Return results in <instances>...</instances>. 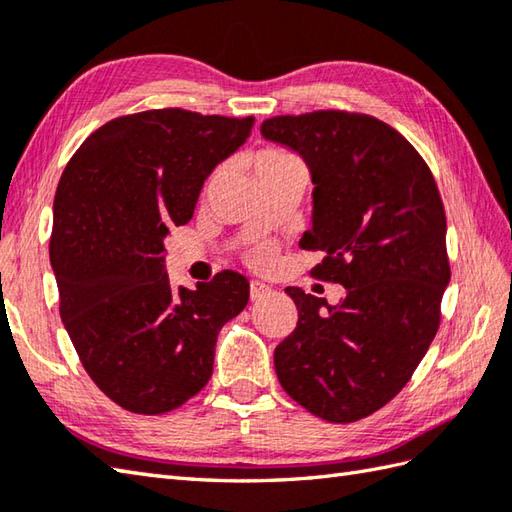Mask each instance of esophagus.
Instances as JSON below:
<instances>
[{
    "label": "esophagus",
    "mask_w": 512,
    "mask_h": 512,
    "mask_svg": "<svg viewBox=\"0 0 512 512\" xmlns=\"http://www.w3.org/2000/svg\"><path fill=\"white\" fill-rule=\"evenodd\" d=\"M270 292H273V290H270V286L262 284V281H250V299H253V301L268 297Z\"/></svg>",
    "instance_id": "1"
}]
</instances>
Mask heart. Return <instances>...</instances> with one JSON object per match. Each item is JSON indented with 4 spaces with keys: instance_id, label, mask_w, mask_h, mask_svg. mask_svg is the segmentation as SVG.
I'll use <instances>...</instances> for the list:
<instances>
[{
    "instance_id": "heart-1",
    "label": "heart",
    "mask_w": 512,
    "mask_h": 512,
    "mask_svg": "<svg viewBox=\"0 0 512 512\" xmlns=\"http://www.w3.org/2000/svg\"><path fill=\"white\" fill-rule=\"evenodd\" d=\"M295 165H299L297 158L292 156L290 151H286L284 147H262L259 151H255L253 160H250V169H253L255 182L273 176V173H277V171L295 167ZM248 259H250V264L257 268H268L275 262V250L270 246H259L248 255Z\"/></svg>"
}]
</instances>
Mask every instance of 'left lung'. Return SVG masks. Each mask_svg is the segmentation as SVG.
<instances>
[{
  "mask_svg": "<svg viewBox=\"0 0 512 512\" xmlns=\"http://www.w3.org/2000/svg\"><path fill=\"white\" fill-rule=\"evenodd\" d=\"M262 136L306 160L312 228L301 246L325 253L314 277L347 290L330 306L286 288L299 321L275 347L277 378L314 416L356 422L409 383L438 332L451 279L440 191L409 140L374 116H275Z\"/></svg>",
  "mask_w": 512,
  "mask_h": 512,
  "instance_id": "1",
  "label": "left lung"
}]
</instances>
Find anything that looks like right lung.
<instances>
[{
	"label": "right lung",
	"mask_w": 512,
	"mask_h": 512,
	"mask_svg": "<svg viewBox=\"0 0 512 512\" xmlns=\"http://www.w3.org/2000/svg\"><path fill=\"white\" fill-rule=\"evenodd\" d=\"M253 123L178 107L114 118L59 180L50 264L61 321L85 372L127 411L158 416L198 394L217 332L246 308L248 281L233 270L173 290L165 237L191 220L204 180Z\"/></svg>",
	"instance_id": "1"
}]
</instances>
